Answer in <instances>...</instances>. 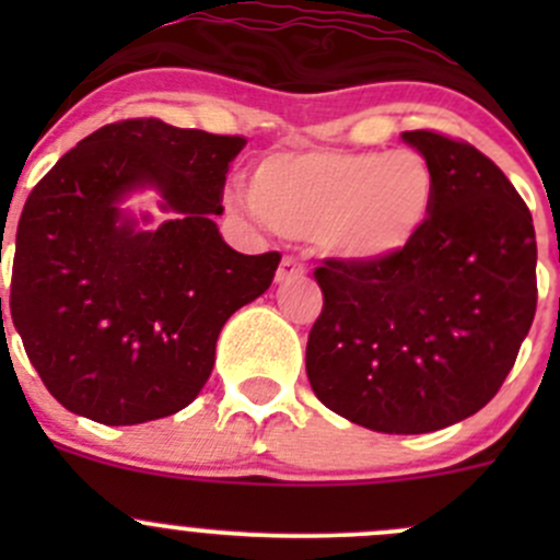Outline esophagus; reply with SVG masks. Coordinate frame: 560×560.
Masks as SVG:
<instances>
[{
	"mask_svg": "<svg viewBox=\"0 0 560 560\" xmlns=\"http://www.w3.org/2000/svg\"><path fill=\"white\" fill-rule=\"evenodd\" d=\"M303 273H306V268H303L298 259L284 257V259H281L279 270H276V284H287V281H295V279H301Z\"/></svg>",
	"mask_w": 560,
	"mask_h": 560,
	"instance_id": "1",
	"label": "esophagus"
}]
</instances>
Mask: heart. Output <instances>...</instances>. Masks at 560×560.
I'll use <instances>...</instances> for the list:
<instances>
[{
	"instance_id": "heart-1",
	"label": "heart",
	"mask_w": 560,
	"mask_h": 560,
	"mask_svg": "<svg viewBox=\"0 0 560 560\" xmlns=\"http://www.w3.org/2000/svg\"><path fill=\"white\" fill-rule=\"evenodd\" d=\"M259 217L290 238H316L349 265H387L425 235L436 173L415 149L276 151L252 171Z\"/></svg>"
}]
</instances>
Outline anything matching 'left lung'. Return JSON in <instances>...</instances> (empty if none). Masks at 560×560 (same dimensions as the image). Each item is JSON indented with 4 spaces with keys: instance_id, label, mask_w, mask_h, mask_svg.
I'll use <instances>...</instances> for the list:
<instances>
[{
    "instance_id": "obj_1",
    "label": "left lung",
    "mask_w": 560,
    "mask_h": 560,
    "mask_svg": "<svg viewBox=\"0 0 560 560\" xmlns=\"http://www.w3.org/2000/svg\"><path fill=\"white\" fill-rule=\"evenodd\" d=\"M400 138L436 173L433 219L393 262L314 270L325 306L306 374L336 415L411 436L477 415L504 385L536 312V235L482 151L428 129Z\"/></svg>"
}]
</instances>
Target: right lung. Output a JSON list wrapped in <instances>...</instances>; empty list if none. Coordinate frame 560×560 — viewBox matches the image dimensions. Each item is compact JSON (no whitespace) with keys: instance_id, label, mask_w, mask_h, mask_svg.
Returning <instances> with one entry per match:
<instances>
[{"instance_id":"1","label":"right lung","mask_w":560,"mask_h":560,"mask_svg":"<svg viewBox=\"0 0 560 560\" xmlns=\"http://www.w3.org/2000/svg\"><path fill=\"white\" fill-rule=\"evenodd\" d=\"M244 145L238 135L129 118L83 138L26 197L10 316L72 415L138 425L189 406L224 322L270 287L281 254L235 252L213 222ZM143 188L168 213L156 229L120 206Z\"/></svg>"}]
</instances>
